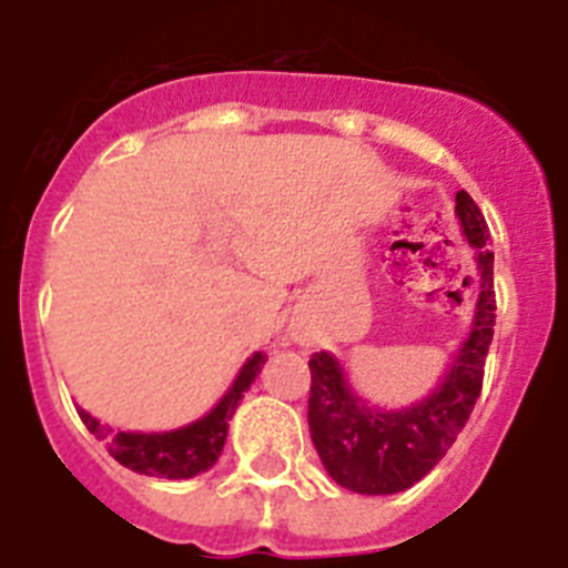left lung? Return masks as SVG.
<instances>
[{"label": "left lung", "instance_id": "left-lung-1", "mask_svg": "<svg viewBox=\"0 0 568 568\" xmlns=\"http://www.w3.org/2000/svg\"><path fill=\"white\" fill-rule=\"evenodd\" d=\"M466 241L478 250L480 295L469 338L429 398L406 409L366 406L329 353L310 358V435L329 478L358 495H395L433 469L469 420L484 386V364L495 327V255L486 250V219L466 190L455 195Z\"/></svg>", "mask_w": 568, "mask_h": 568}]
</instances>
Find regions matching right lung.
I'll return each instance as SVG.
<instances>
[{
    "label": "right lung",
    "instance_id": "add662e5",
    "mask_svg": "<svg viewBox=\"0 0 568 568\" xmlns=\"http://www.w3.org/2000/svg\"><path fill=\"white\" fill-rule=\"evenodd\" d=\"M264 361H267L264 353H255L253 358H247V364L241 366L239 378L233 381L227 395L204 418L182 426V429H173V433H113L110 426L99 424L84 409H79V418L84 420V426L99 440H108V453L128 469L170 480L195 478V475L207 471L222 455L230 418H233L241 395L247 393L255 375L261 373Z\"/></svg>",
    "mask_w": 568,
    "mask_h": 568
}]
</instances>
